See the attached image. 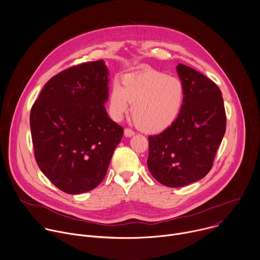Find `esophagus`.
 <instances>
[{"label": "esophagus", "instance_id": "esophagus-1", "mask_svg": "<svg viewBox=\"0 0 260 260\" xmlns=\"http://www.w3.org/2000/svg\"><path fill=\"white\" fill-rule=\"evenodd\" d=\"M135 135V132L133 131V129H131V128H128V127H126L125 129H124V136L125 137H132V136H134Z\"/></svg>", "mask_w": 260, "mask_h": 260}]
</instances>
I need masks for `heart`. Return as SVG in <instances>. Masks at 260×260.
Here are the masks:
<instances>
[{
    "label": "heart",
    "mask_w": 260,
    "mask_h": 260,
    "mask_svg": "<svg viewBox=\"0 0 260 260\" xmlns=\"http://www.w3.org/2000/svg\"><path fill=\"white\" fill-rule=\"evenodd\" d=\"M182 81L165 73L147 71L128 74L123 86L115 81L109 95V112L120 119L132 106V117L138 127L156 133L169 127L178 117L184 103Z\"/></svg>",
    "instance_id": "1"
}]
</instances>
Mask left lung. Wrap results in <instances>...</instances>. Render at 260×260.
Masks as SVG:
<instances>
[{
  "instance_id": "obj_1",
  "label": "left lung",
  "mask_w": 260,
  "mask_h": 260,
  "mask_svg": "<svg viewBox=\"0 0 260 260\" xmlns=\"http://www.w3.org/2000/svg\"><path fill=\"white\" fill-rule=\"evenodd\" d=\"M185 98L177 119L159 135L150 136L148 169L169 187H181L204 178L212 169L226 129L219 87L199 71L179 63Z\"/></svg>"
}]
</instances>
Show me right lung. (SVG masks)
Instances as JSON below:
<instances>
[{"instance_id": "right-lung-1", "label": "right lung", "mask_w": 260, "mask_h": 260, "mask_svg": "<svg viewBox=\"0 0 260 260\" xmlns=\"http://www.w3.org/2000/svg\"><path fill=\"white\" fill-rule=\"evenodd\" d=\"M108 91L103 59L82 62L53 76L31 107L36 161L66 193L95 188L122 139V126L109 118L104 105Z\"/></svg>"}]
</instances>
